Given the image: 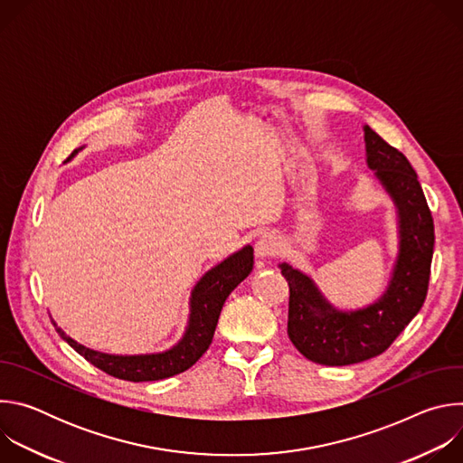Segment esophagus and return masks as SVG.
<instances>
[{
	"label": "esophagus",
	"mask_w": 463,
	"mask_h": 463,
	"mask_svg": "<svg viewBox=\"0 0 463 463\" xmlns=\"http://www.w3.org/2000/svg\"><path fill=\"white\" fill-rule=\"evenodd\" d=\"M254 250H256V256H258V258L275 256V254H279V250H280V238H279L275 232H263V234L256 240Z\"/></svg>",
	"instance_id": "1"
}]
</instances>
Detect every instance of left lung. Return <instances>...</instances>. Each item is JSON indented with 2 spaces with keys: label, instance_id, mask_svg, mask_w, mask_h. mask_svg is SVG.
Masks as SVG:
<instances>
[{
  "label": "left lung",
  "instance_id": "8db88e82",
  "mask_svg": "<svg viewBox=\"0 0 463 463\" xmlns=\"http://www.w3.org/2000/svg\"><path fill=\"white\" fill-rule=\"evenodd\" d=\"M366 163L400 213V256L384 295L372 306L343 313L320 295L313 280L282 263L289 286L288 335L309 361L345 366L372 359L398 339L421 309L430 279L434 222L409 159L364 126Z\"/></svg>",
  "mask_w": 463,
  "mask_h": 463
}]
</instances>
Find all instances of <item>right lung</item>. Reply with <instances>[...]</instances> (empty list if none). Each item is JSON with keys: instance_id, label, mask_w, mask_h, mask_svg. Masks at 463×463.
<instances>
[{"instance_id": "add662e5", "label": "right lung", "mask_w": 463, "mask_h": 463, "mask_svg": "<svg viewBox=\"0 0 463 463\" xmlns=\"http://www.w3.org/2000/svg\"><path fill=\"white\" fill-rule=\"evenodd\" d=\"M77 150L70 156V159ZM252 271V247L234 252L213 268L192 291L190 320L183 339L168 352L152 355H108L90 350L65 335L54 324L60 337L99 370L124 381H159L188 370L211 346L222 307L231 291Z\"/></svg>"}]
</instances>
